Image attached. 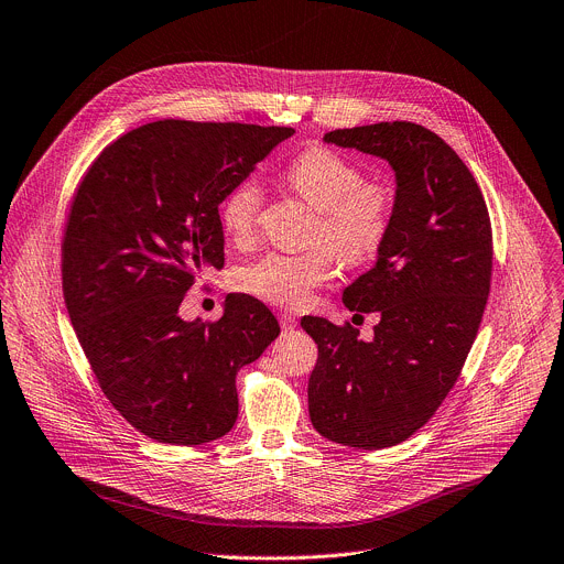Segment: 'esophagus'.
Returning a JSON list of instances; mask_svg holds the SVG:
<instances>
[{
  "label": "esophagus",
  "instance_id": "1",
  "mask_svg": "<svg viewBox=\"0 0 564 564\" xmlns=\"http://www.w3.org/2000/svg\"><path fill=\"white\" fill-rule=\"evenodd\" d=\"M279 324H281L283 330H294L296 328V316L283 312V314H279Z\"/></svg>",
  "mask_w": 564,
  "mask_h": 564
}]
</instances>
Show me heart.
<instances>
[{"instance_id":"heart-1","label":"heart","mask_w":564,"mask_h":564,"mask_svg":"<svg viewBox=\"0 0 564 564\" xmlns=\"http://www.w3.org/2000/svg\"><path fill=\"white\" fill-rule=\"evenodd\" d=\"M285 185L314 207L312 248L301 254L268 252L238 268L234 285L281 307H301L344 265L370 263L390 236L397 189L386 178H361L352 158L330 147H307L283 170ZM263 192L254 178L238 181L218 205L223 231L234 243L250 240L261 223Z\"/></svg>"}]
</instances>
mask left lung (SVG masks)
Returning <instances> with one entry per match:
<instances>
[{
	"label": "left lung",
	"mask_w": 564,
	"mask_h": 564,
	"mask_svg": "<svg viewBox=\"0 0 564 564\" xmlns=\"http://www.w3.org/2000/svg\"><path fill=\"white\" fill-rule=\"evenodd\" d=\"M326 142L386 158L397 176L386 246L344 292L348 310L379 312L375 339L361 341L350 324L301 318L318 346L312 426L330 442L379 451L420 431L462 372L491 290V218L464 160L422 124L337 129Z\"/></svg>",
	"instance_id": "obj_1"
}]
</instances>
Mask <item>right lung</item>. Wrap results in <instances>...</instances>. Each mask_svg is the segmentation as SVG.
I'll return each instance as SVG.
<instances>
[{
	"label": "right lung",
	"mask_w": 564,
	"mask_h": 564,
	"mask_svg": "<svg viewBox=\"0 0 564 564\" xmlns=\"http://www.w3.org/2000/svg\"><path fill=\"white\" fill-rule=\"evenodd\" d=\"M292 127L158 120L127 131L79 181L62 238V292L111 406L176 446L223 437L238 417V370L279 337L254 296L229 294L216 321L178 307L220 270L218 205Z\"/></svg>",
	"instance_id": "add662e5"
}]
</instances>
